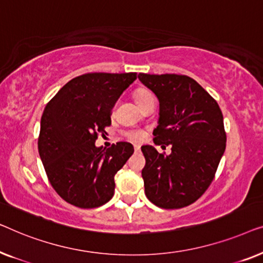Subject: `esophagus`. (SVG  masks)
Segmentation results:
<instances>
[{"label": "esophagus", "mask_w": 263, "mask_h": 263, "mask_svg": "<svg viewBox=\"0 0 263 263\" xmlns=\"http://www.w3.org/2000/svg\"><path fill=\"white\" fill-rule=\"evenodd\" d=\"M135 150L136 151H139L140 150V145H135Z\"/></svg>", "instance_id": "esophagus-1"}]
</instances>
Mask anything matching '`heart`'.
<instances>
[{
    "mask_svg": "<svg viewBox=\"0 0 263 263\" xmlns=\"http://www.w3.org/2000/svg\"><path fill=\"white\" fill-rule=\"evenodd\" d=\"M135 98L140 106L142 103L147 101V100L154 99V96L149 90L145 89V88H139V89L136 90ZM127 138L133 143H140L143 142L144 138H145V132L142 130H132L127 133Z\"/></svg>",
    "mask_w": 263,
    "mask_h": 263,
    "instance_id": "heart-1",
    "label": "heart"
}]
</instances>
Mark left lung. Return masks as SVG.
<instances>
[{
    "instance_id": "left-lung-1",
    "label": "left lung",
    "mask_w": 263,
    "mask_h": 263,
    "mask_svg": "<svg viewBox=\"0 0 263 263\" xmlns=\"http://www.w3.org/2000/svg\"><path fill=\"white\" fill-rule=\"evenodd\" d=\"M138 79L160 101L154 143L172 145L168 156L142 146L145 195L161 209H182L197 201L214 179L227 146L223 114L216 100L186 75L139 73Z\"/></svg>"
}]
</instances>
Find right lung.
<instances>
[{"instance_id":"add662e5","label":"right lung","mask_w":263,"mask_h":263,"mask_svg":"<svg viewBox=\"0 0 263 263\" xmlns=\"http://www.w3.org/2000/svg\"><path fill=\"white\" fill-rule=\"evenodd\" d=\"M136 72H89L69 81L47 102L38 150L47 179L68 204L95 209L112 199L114 175L133 154L130 143L95 146L112 120V108Z\"/></svg>"}]
</instances>
